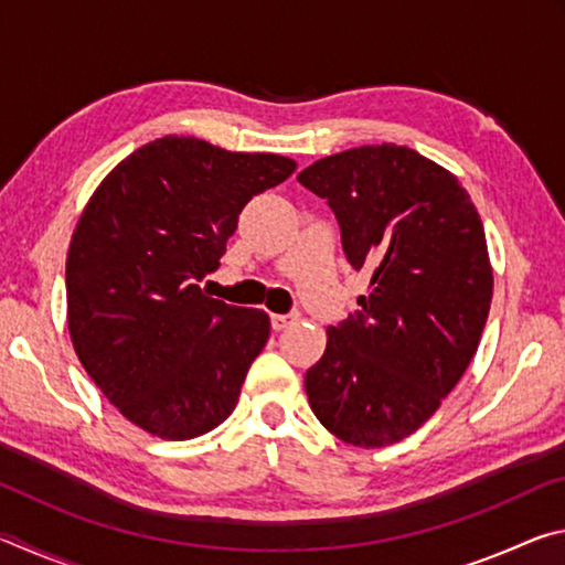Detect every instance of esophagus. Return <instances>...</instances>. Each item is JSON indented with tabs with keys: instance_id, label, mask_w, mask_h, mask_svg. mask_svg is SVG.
<instances>
[{
	"instance_id": "obj_1",
	"label": "esophagus",
	"mask_w": 565,
	"mask_h": 565,
	"mask_svg": "<svg viewBox=\"0 0 565 565\" xmlns=\"http://www.w3.org/2000/svg\"><path fill=\"white\" fill-rule=\"evenodd\" d=\"M296 313H274L271 317V327H274V331H284V329H289L291 323H296Z\"/></svg>"
}]
</instances>
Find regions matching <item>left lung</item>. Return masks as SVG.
Listing matches in <instances>:
<instances>
[{"label":"left lung","mask_w":565,"mask_h":565,"mask_svg":"<svg viewBox=\"0 0 565 565\" xmlns=\"http://www.w3.org/2000/svg\"><path fill=\"white\" fill-rule=\"evenodd\" d=\"M296 179L327 199L347 259L371 274L361 311L327 329L306 371L311 411L343 444L404 441L461 381L489 319L481 216L451 171L398 145L339 151Z\"/></svg>","instance_id":"1"}]
</instances>
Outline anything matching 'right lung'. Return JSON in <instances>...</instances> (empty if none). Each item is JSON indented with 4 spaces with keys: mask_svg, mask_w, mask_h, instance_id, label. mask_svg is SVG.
Masks as SVG:
<instances>
[{
    "mask_svg": "<svg viewBox=\"0 0 565 565\" xmlns=\"http://www.w3.org/2000/svg\"><path fill=\"white\" fill-rule=\"evenodd\" d=\"M294 169L281 154L169 134L94 189L66 252V327L84 371L141 431L186 441L234 411L269 313L196 281L218 266L242 209Z\"/></svg>",
    "mask_w": 565,
    "mask_h": 565,
    "instance_id": "add662e5",
    "label": "right lung"
}]
</instances>
